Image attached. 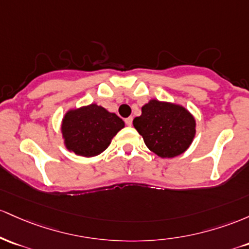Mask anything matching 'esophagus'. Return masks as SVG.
I'll list each match as a JSON object with an SVG mask.
<instances>
[{
  "instance_id": "esophagus-1",
  "label": "esophagus",
  "mask_w": 249,
  "mask_h": 249,
  "mask_svg": "<svg viewBox=\"0 0 249 249\" xmlns=\"http://www.w3.org/2000/svg\"><path fill=\"white\" fill-rule=\"evenodd\" d=\"M124 121H125V124H127L128 127H130V125L133 124V117H132V116H130V117H127V119H125Z\"/></svg>"
}]
</instances>
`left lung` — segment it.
I'll return each mask as SVG.
<instances>
[{
	"label": "left lung",
	"mask_w": 249,
	"mask_h": 249,
	"mask_svg": "<svg viewBox=\"0 0 249 249\" xmlns=\"http://www.w3.org/2000/svg\"><path fill=\"white\" fill-rule=\"evenodd\" d=\"M133 124L148 149L164 159L185 153L196 133V122L191 111L178 103L156 99L142 106L141 115L133 120Z\"/></svg>",
	"instance_id": "1"
}]
</instances>
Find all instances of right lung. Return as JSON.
<instances>
[{"label": "right lung", "mask_w": 249, "mask_h": 249, "mask_svg": "<svg viewBox=\"0 0 249 249\" xmlns=\"http://www.w3.org/2000/svg\"><path fill=\"white\" fill-rule=\"evenodd\" d=\"M124 127V120L115 113L91 103L67 111L61 122V134L69 152L93 158L105 152Z\"/></svg>", "instance_id": "right-lung-1"}]
</instances>
